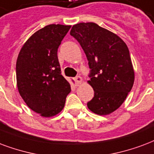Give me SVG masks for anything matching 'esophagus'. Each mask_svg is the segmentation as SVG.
Instances as JSON below:
<instances>
[{"instance_id":"esophagus-1","label":"esophagus","mask_w":154,"mask_h":154,"mask_svg":"<svg viewBox=\"0 0 154 154\" xmlns=\"http://www.w3.org/2000/svg\"><path fill=\"white\" fill-rule=\"evenodd\" d=\"M75 82H76V84H77V86H80L81 84L83 82V79L82 77H80V76H77V77H75Z\"/></svg>"}]
</instances>
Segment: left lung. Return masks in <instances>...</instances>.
Segmentation results:
<instances>
[{
	"instance_id": "8db88e82",
	"label": "left lung",
	"mask_w": 154,
	"mask_h": 154,
	"mask_svg": "<svg viewBox=\"0 0 154 154\" xmlns=\"http://www.w3.org/2000/svg\"><path fill=\"white\" fill-rule=\"evenodd\" d=\"M70 35L80 43L91 69L94 97L87 103L95 114L104 116L117 110L131 91L135 72L128 47L123 40L94 23L72 26Z\"/></svg>"
}]
</instances>
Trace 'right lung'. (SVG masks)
Instances as JSON below:
<instances>
[{
  "mask_svg": "<svg viewBox=\"0 0 154 154\" xmlns=\"http://www.w3.org/2000/svg\"><path fill=\"white\" fill-rule=\"evenodd\" d=\"M71 25L50 24L27 40L16 62L17 87L32 111L44 118L54 117L64 108L71 86L63 77L58 48Z\"/></svg>",
  "mask_w": 154,
  "mask_h": 154,
  "instance_id": "1",
  "label": "right lung"
}]
</instances>
